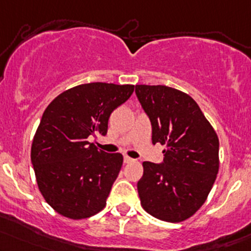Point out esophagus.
Returning <instances> with one entry per match:
<instances>
[{
    "instance_id": "1",
    "label": "esophagus",
    "mask_w": 251,
    "mask_h": 251,
    "mask_svg": "<svg viewBox=\"0 0 251 251\" xmlns=\"http://www.w3.org/2000/svg\"><path fill=\"white\" fill-rule=\"evenodd\" d=\"M132 161H133V158H131V157L124 156V163H130Z\"/></svg>"
}]
</instances>
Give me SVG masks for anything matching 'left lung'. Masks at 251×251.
<instances>
[{"label":"left lung","instance_id":"left-lung-1","mask_svg":"<svg viewBox=\"0 0 251 251\" xmlns=\"http://www.w3.org/2000/svg\"><path fill=\"white\" fill-rule=\"evenodd\" d=\"M152 127V144L167 145L162 163L144 162L137 188L143 208L178 223L205 202L219 169V140L198 103L167 85H136Z\"/></svg>","mask_w":251,"mask_h":251}]
</instances>
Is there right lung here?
Masks as SVG:
<instances>
[{"label":"right lung","mask_w":251,"mask_h":251,"mask_svg":"<svg viewBox=\"0 0 251 251\" xmlns=\"http://www.w3.org/2000/svg\"><path fill=\"white\" fill-rule=\"evenodd\" d=\"M133 90L131 84H81L57 96L44 112L31 159L41 194L62 216L88 218L106 205L123 155L99 150L89 138L106 136L109 115Z\"/></svg>","instance_id":"1"}]
</instances>
